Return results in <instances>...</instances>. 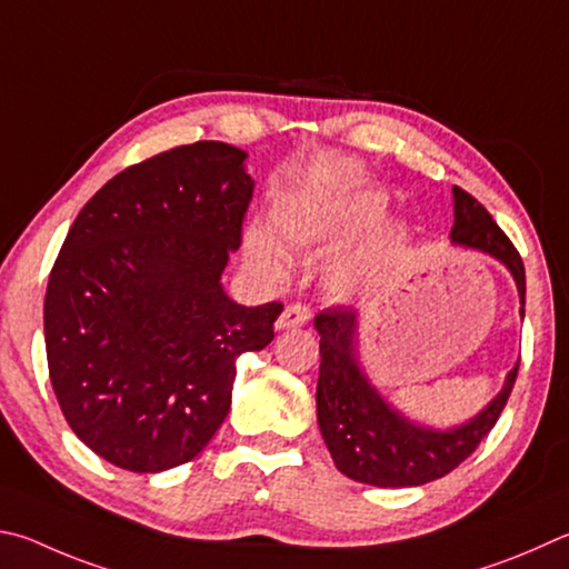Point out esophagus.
<instances>
[{
    "label": "esophagus",
    "mask_w": 569,
    "mask_h": 569,
    "mask_svg": "<svg viewBox=\"0 0 569 569\" xmlns=\"http://www.w3.org/2000/svg\"><path fill=\"white\" fill-rule=\"evenodd\" d=\"M308 320H311V311H308V308L301 306V303H291V306L283 308L281 316H278L276 328H278V330L301 328V326L308 323Z\"/></svg>",
    "instance_id": "1"
}]
</instances>
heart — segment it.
<instances>
[{"mask_svg": "<svg viewBox=\"0 0 569 569\" xmlns=\"http://www.w3.org/2000/svg\"><path fill=\"white\" fill-rule=\"evenodd\" d=\"M388 211L380 191H348L326 201L283 203L271 211V236L258 226L243 233L246 266L268 283L286 276L283 253H313L376 226ZM412 233L402 221H388L368 236L356 251L340 258L326 276L336 298H356L373 291L410 249Z\"/></svg>", "mask_w": 569, "mask_h": 569, "instance_id": "obj_1", "label": "heart"}]
</instances>
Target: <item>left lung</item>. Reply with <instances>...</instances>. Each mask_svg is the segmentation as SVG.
<instances>
[{"instance_id":"left-lung-1","label":"left lung","mask_w":569,"mask_h":569,"mask_svg":"<svg viewBox=\"0 0 569 569\" xmlns=\"http://www.w3.org/2000/svg\"><path fill=\"white\" fill-rule=\"evenodd\" d=\"M456 223L450 243L500 261L515 278L525 318V266L512 241L500 231L485 206L468 191L452 186ZM313 326L320 336V370L316 388L318 428L336 468L346 478L376 488H416L442 478L472 456L480 440L495 428L508 402L518 366L478 416L446 430L418 426L402 416L370 383L358 353L360 316L350 308H328Z\"/></svg>"}]
</instances>
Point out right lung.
Wrapping results in <instances>:
<instances>
[{
    "instance_id": "add662e5",
    "label": "right lung",
    "mask_w": 569,
    "mask_h": 569,
    "mask_svg": "<svg viewBox=\"0 0 569 569\" xmlns=\"http://www.w3.org/2000/svg\"><path fill=\"white\" fill-rule=\"evenodd\" d=\"M246 159L196 141L117 173L51 268V388L77 438L117 468L199 456L229 416L236 358L273 340L283 306H239L221 283L253 193Z\"/></svg>"
}]
</instances>
